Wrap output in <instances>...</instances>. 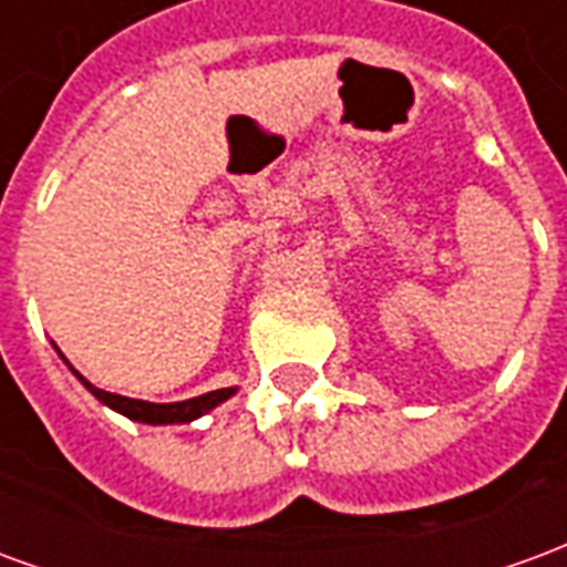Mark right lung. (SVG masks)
I'll return each instance as SVG.
<instances>
[{
	"mask_svg": "<svg viewBox=\"0 0 567 567\" xmlns=\"http://www.w3.org/2000/svg\"><path fill=\"white\" fill-rule=\"evenodd\" d=\"M79 373V370H75ZM79 380L91 389L93 398H100L103 404H109L117 413H124L133 422H148V425H173V422H190V419L209 413L212 406H218L221 401H227L234 389H218V392H206L199 398H190V401H178V404H148V401H133V398H124V394H112L96 389L91 382L84 380L79 373Z\"/></svg>",
	"mask_w": 567,
	"mask_h": 567,
	"instance_id": "right-lung-1",
	"label": "right lung"
}]
</instances>
